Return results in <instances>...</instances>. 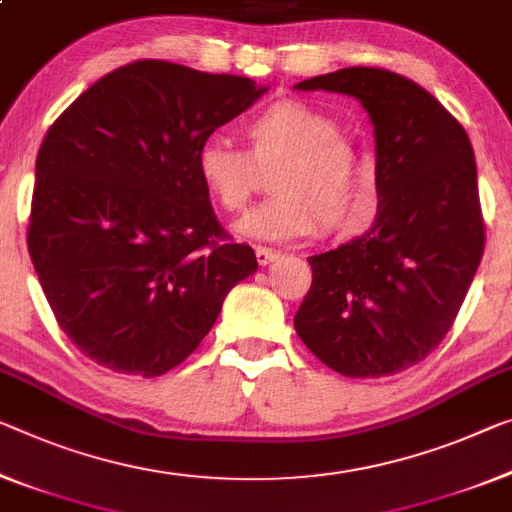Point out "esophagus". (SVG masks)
<instances>
[{"label":"esophagus","mask_w":512,"mask_h":512,"mask_svg":"<svg viewBox=\"0 0 512 512\" xmlns=\"http://www.w3.org/2000/svg\"><path fill=\"white\" fill-rule=\"evenodd\" d=\"M277 256H279V251H274L270 247H256V261L261 265L272 263Z\"/></svg>","instance_id":"obj_1"}]
</instances>
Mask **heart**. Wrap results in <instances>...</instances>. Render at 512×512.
Wrapping results in <instances>:
<instances>
[{
  "instance_id": "b5f03b06",
  "label": "heart",
  "mask_w": 512,
  "mask_h": 512,
  "mask_svg": "<svg viewBox=\"0 0 512 512\" xmlns=\"http://www.w3.org/2000/svg\"><path fill=\"white\" fill-rule=\"evenodd\" d=\"M245 148L203 139L194 155L201 183L219 208L238 215L256 187V167L270 169L277 194L238 222L240 235L283 242L350 229L366 201V162L334 116L302 100H279L242 123Z\"/></svg>"
}]
</instances>
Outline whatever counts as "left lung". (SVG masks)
I'll return each mask as SVG.
<instances>
[{
	"mask_svg": "<svg viewBox=\"0 0 512 512\" xmlns=\"http://www.w3.org/2000/svg\"><path fill=\"white\" fill-rule=\"evenodd\" d=\"M295 89L357 98L377 155L371 231L309 258L295 329L345 377L400 373L442 343L483 258L474 148L442 102L391 70L343 68Z\"/></svg>",
	"mask_w": 512,
	"mask_h": 512,
	"instance_id": "1",
	"label": "left lung"
}]
</instances>
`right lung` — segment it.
Segmentation results:
<instances>
[{
    "mask_svg": "<svg viewBox=\"0 0 512 512\" xmlns=\"http://www.w3.org/2000/svg\"><path fill=\"white\" fill-rule=\"evenodd\" d=\"M267 89L144 59L89 86L36 157L27 245L54 318L114 373L157 377L199 348L256 254L217 222L196 148Z\"/></svg>",
    "mask_w": 512,
    "mask_h": 512,
    "instance_id": "add662e5",
    "label": "right lung"
}]
</instances>
